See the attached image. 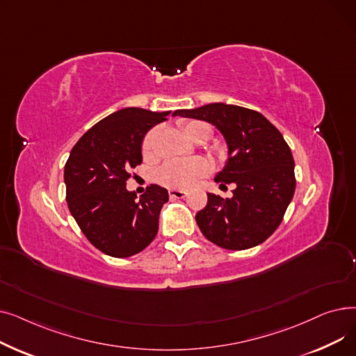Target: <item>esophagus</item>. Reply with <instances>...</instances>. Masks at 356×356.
I'll return each mask as SVG.
<instances>
[{
    "instance_id": "esophagus-1",
    "label": "esophagus",
    "mask_w": 356,
    "mask_h": 356,
    "mask_svg": "<svg viewBox=\"0 0 356 356\" xmlns=\"http://www.w3.org/2000/svg\"><path fill=\"white\" fill-rule=\"evenodd\" d=\"M168 195H170V197H175V199H181V197H184L186 195V192H183V191H176V189H170L168 191Z\"/></svg>"
}]
</instances>
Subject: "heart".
Instances as JSON below:
<instances>
[{
	"instance_id": "b5f03b06",
	"label": "heart",
	"mask_w": 356,
	"mask_h": 356,
	"mask_svg": "<svg viewBox=\"0 0 356 356\" xmlns=\"http://www.w3.org/2000/svg\"><path fill=\"white\" fill-rule=\"evenodd\" d=\"M183 134L193 143H207L212 137V128L203 121H186L181 124ZM154 138L156 131H149L141 144L144 159L154 157ZM211 170V164L204 159L192 160H170L164 163L156 173V179L165 188L170 189H189L197 179L207 176Z\"/></svg>"
}]
</instances>
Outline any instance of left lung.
<instances>
[{
	"mask_svg": "<svg viewBox=\"0 0 356 356\" xmlns=\"http://www.w3.org/2000/svg\"><path fill=\"white\" fill-rule=\"evenodd\" d=\"M173 115L213 124L228 144V161L215 181L234 184V196L208 193L196 213L197 227L225 250H248L264 242L282 223L294 189V160L282 133L259 112L227 104L179 109Z\"/></svg>",
	"mask_w": 356,
	"mask_h": 356,
	"instance_id": "obj_1",
	"label": "left lung"
}]
</instances>
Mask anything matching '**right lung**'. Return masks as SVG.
<instances>
[{
    "label": "right lung",
    "mask_w": 356,
    "mask_h": 356,
    "mask_svg": "<svg viewBox=\"0 0 356 356\" xmlns=\"http://www.w3.org/2000/svg\"><path fill=\"white\" fill-rule=\"evenodd\" d=\"M170 111L124 108L93 125L72 148L65 164L66 202L90 244L106 255L127 258L152 244L168 192L149 184L140 197L127 191L131 170L143 161L147 131Z\"/></svg>",
    "instance_id": "right-lung-1"
}]
</instances>
